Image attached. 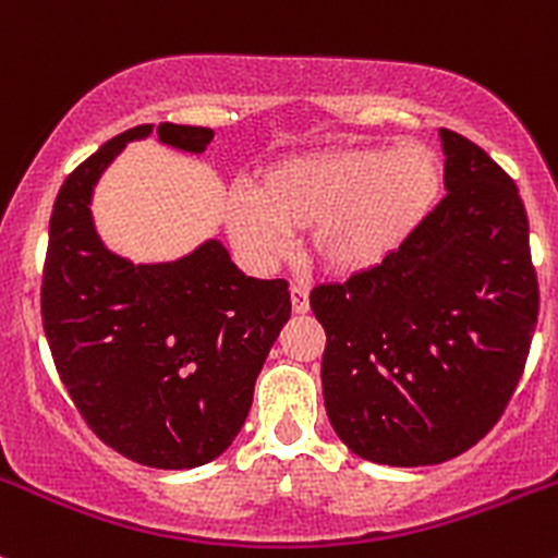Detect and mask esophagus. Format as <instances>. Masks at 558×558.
Instances as JSON below:
<instances>
[{"mask_svg": "<svg viewBox=\"0 0 558 558\" xmlns=\"http://www.w3.org/2000/svg\"><path fill=\"white\" fill-rule=\"evenodd\" d=\"M291 307H294L296 315H305L311 311V289L302 283L291 286Z\"/></svg>", "mask_w": 558, "mask_h": 558, "instance_id": "obj_1", "label": "esophagus"}]
</instances>
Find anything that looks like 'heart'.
Masks as SVG:
<instances>
[{"mask_svg": "<svg viewBox=\"0 0 558 558\" xmlns=\"http://www.w3.org/2000/svg\"><path fill=\"white\" fill-rule=\"evenodd\" d=\"M440 189V156L415 140L307 150L269 165L256 191H232L223 223L256 267L289 256L296 232L313 227V256L326 269L364 272L418 232Z\"/></svg>", "mask_w": 558, "mask_h": 558, "instance_id": "heart-1", "label": "heart"}]
</instances>
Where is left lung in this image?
Masks as SVG:
<instances>
[{"mask_svg":"<svg viewBox=\"0 0 558 558\" xmlns=\"http://www.w3.org/2000/svg\"><path fill=\"white\" fill-rule=\"evenodd\" d=\"M440 140L448 194L418 232L311 294L326 415L375 464H440L475 446L508 408L537 326L519 189L475 143L451 129Z\"/></svg>","mask_w":558,"mask_h":558,"instance_id":"8db88e82","label":"left lung"}]
</instances>
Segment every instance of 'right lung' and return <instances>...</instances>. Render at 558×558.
Masks as SVG:
<instances>
[{
  "label": "right lung",
  "instance_id": "add662e5",
  "mask_svg": "<svg viewBox=\"0 0 558 558\" xmlns=\"http://www.w3.org/2000/svg\"><path fill=\"white\" fill-rule=\"evenodd\" d=\"M159 143L205 154L213 129L159 123ZM143 123L88 156L53 202L43 326L61 384L94 435L137 464L191 470L243 429L253 386L291 315L286 280L247 278L210 238L172 262L134 264L94 223V189Z\"/></svg>",
  "mask_w": 558,
  "mask_h": 558
}]
</instances>
